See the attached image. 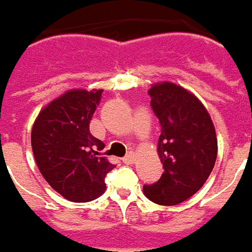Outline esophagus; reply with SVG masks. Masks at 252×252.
Segmentation results:
<instances>
[{"mask_svg": "<svg viewBox=\"0 0 252 252\" xmlns=\"http://www.w3.org/2000/svg\"><path fill=\"white\" fill-rule=\"evenodd\" d=\"M134 159H135L134 152H129L126 156L123 158V161H124L126 164H132V163H134Z\"/></svg>", "mask_w": 252, "mask_h": 252, "instance_id": "1", "label": "esophagus"}]
</instances>
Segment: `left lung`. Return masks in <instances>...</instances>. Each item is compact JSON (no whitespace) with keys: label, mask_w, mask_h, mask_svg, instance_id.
Segmentation results:
<instances>
[{"label":"left lung","mask_w":252,"mask_h":252,"mask_svg":"<svg viewBox=\"0 0 252 252\" xmlns=\"http://www.w3.org/2000/svg\"><path fill=\"white\" fill-rule=\"evenodd\" d=\"M148 93L161 126L158 152L164 171L155 184H145L143 192L155 204H181L212 173L218 156L215 126L204 104L184 88L158 83Z\"/></svg>","instance_id":"left-lung-1"}]
</instances>
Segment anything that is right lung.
Masks as SVG:
<instances>
[{
	"mask_svg": "<svg viewBox=\"0 0 252 252\" xmlns=\"http://www.w3.org/2000/svg\"><path fill=\"white\" fill-rule=\"evenodd\" d=\"M103 91H69L40 111L32 129V149L41 176L72 202H89L106 189L114 169L104 143L89 131Z\"/></svg>",
	"mask_w": 252,
	"mask_h": 252,
	"instance_id": "1",
	"label": "right lung"
}]
</instances>
